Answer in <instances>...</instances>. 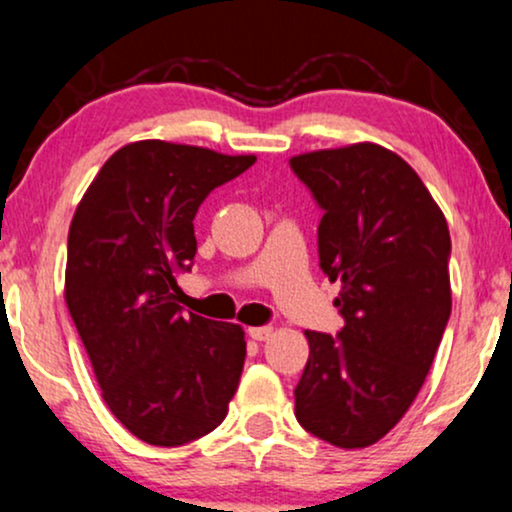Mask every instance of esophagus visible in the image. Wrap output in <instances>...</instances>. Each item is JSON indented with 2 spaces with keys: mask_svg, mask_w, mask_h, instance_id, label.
<instances>
[{
  "mask_svg": "<svg viewBox=\"0 0 512 512\" xmlns=\"http://www.w3.org/2000/svg\"><path fill=\"white\" fill-rule=\"evenodd\" d=\"M249 335H251V338H254L256 342H263V340H268L270 335H273V328H270V326H258V328H249Z\"/></svg>",
  "mask_w": 512,
  "mask_h": 512,
  "instance_id": "1",
  "label": "esophagus"
}]
</instances>
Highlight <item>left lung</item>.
Segmentation results:
<instances>
[{
  "label": "left lung",
  "mask_w": 512,
  "mask_h": 512,
  "mask_svg": "<svg viewBox=\"0 0 512 512\" xmlns=\"http://www.w3.org/2000/svg\"><path fill=\"white\" fill-rule=\"evenodd\" d=\"M323 210L318 266L340 282L338 335L306 330L294 414L338 448L381 441L417 398L450 318V232L400 155L354 143L290 160Z\"/></svg>",
  "instance_id": "8db88e82"
}]
</instances>
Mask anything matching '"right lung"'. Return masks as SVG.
<instances>
[{
    "label": "right lung",
    "instance_id": "right-lung-1",
    "mask_svg": "<svg viewBox=\"0 0 512 512\" xmlns=\"http://www.w3.org/2000/svg\"><path fill=\"white\" fill-rule=\"evenodd\" d=\"M254 155L136 141L119 148L78 203L64 297L114 417L174 448L222 424L246 357L234 323L184 314L177 275L196 256L194 218Z\"/></svg>",
    "mask_w": 512,
    "mask_h": 512
}]
</instances>
